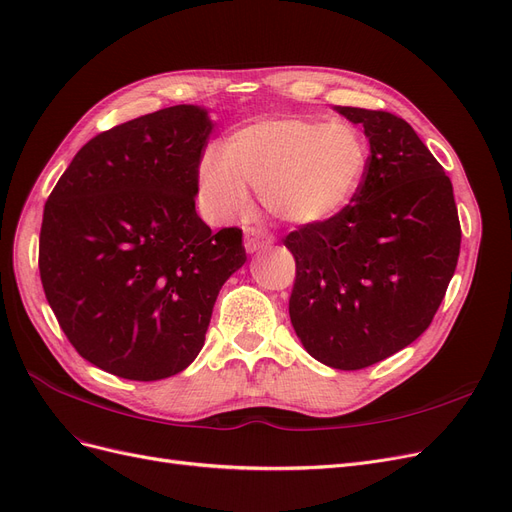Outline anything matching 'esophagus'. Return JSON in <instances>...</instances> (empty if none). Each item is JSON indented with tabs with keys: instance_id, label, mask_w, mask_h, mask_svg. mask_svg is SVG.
<instances>
[{
	"instance_id": "34e87169",
	"label": "esophagus",
	"mask_w": 512,
	"mask_h": 512,
	"mask_svg": "<svg viewBox=\"0 0 512 512\" xmlns=\"http://www.w3.org/2000/svg\"><path fill=\"white\" fill-rule=\"evenodd\" d=\"M271 243H273L271 235H267V233L260 231V229L248 231V233H245V239H243L245 250H248L250 254H254V252H258V250H262V248H269Z\"/></svg>"
}]
</instances>
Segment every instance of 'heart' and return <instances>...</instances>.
<instances>
[{"label": "heart", "mask_w": 512, "mask_h": 512, "mask_svg": "<svg viewBox=\"0 0 512 512\" xmlns=\"http://www.w3.org/2000/svg\"><path fill=\"white\" fill-rule=\"evenodd\" d=\"M365 163V140L344 121L258 119L229 134L222 153L208 149L201 155L199 197L214 218L227 220L248 212L252 189L275 218L317 224L349 206Z\"/></svg>", "instance_id": "1"}]
</instances>
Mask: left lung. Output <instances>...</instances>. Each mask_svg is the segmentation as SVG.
Returning a JSON list of instances; mask_svg holds the SVG:
<instances>
[{"label":"left lung","mask_w":512,"mask_h":512,"mask_svg":"<svg viewBox=\"0 0 512 512\" xmlns=\"http://www.w3.org/2000/svg\"><path fill=\"white\" fill-rule=\"evenodd\" d=\"M370 140L361 185L334 218L283 239L294 254L290 319L334 370H363L431 325L460 256L452 180L405 119L338 107Z\"/></svg>","instance_id":"1"}]
</instances>
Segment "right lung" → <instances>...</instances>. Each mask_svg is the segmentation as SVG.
<instances>
[{
  "label": "right lung",
  "mask_w": 512,
  "mask_h": 512,
  "mask_svg": "<svg viewBox=\"0 0 512 512\" xmlns=\"http://www.w3.org/2000/svg\"><path fill=\"white\" fill-rule=\"evenodd\" d=\"M212 121L176 105L96 134L50 193L39 275L75 351L151 382L199 355L220 288L245 262L241 229L195 212Z\"/></svg>",
  "instance_id": "right-lung-1"
}]
</instances>
